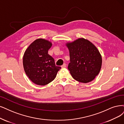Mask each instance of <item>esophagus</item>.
Returning a JSON list of instances; mask_svg holds the SVG:
<instances>
[{"label":"esophagus","instance_id":"1","mask_svg":"<svg viewBox=\"0 0 124 124\" xmlns=\"http://www.w3.org/2000/svg\"><path fill=\"white\" fill-rule=\"evenodd\" d=\"M66 64L65 63H64L61 66V67L62 68H65V67H66Z\"/></svg>","mask_w":124,"mask_h":124}]
</instances>
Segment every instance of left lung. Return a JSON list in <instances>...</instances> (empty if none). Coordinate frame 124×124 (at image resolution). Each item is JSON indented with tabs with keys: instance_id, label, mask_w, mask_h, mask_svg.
<instances>
[{
	"instance_id": "left-lung-1",
	"label": "left lung",
	"mask_w": 124,
	"mask_h": 124,
	"mask_svg": "<svg viewBox=\"0 0 124 124\" xmlns=\"http://www.w3.org/2000/svg\"><path fill=\"white\" fill-rule=\"evenodd\" d=\"M66 45L70 51L68 69L73 78L81 83H88L98 76L102 66L101 55L88 40L79 38Z\"/></svg>"
}]
</instances>
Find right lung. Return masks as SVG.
Here are the masks:
<instances>
[{"label": "right lung", "instance_id": "add662e5", "mask_svg": "<svg viewBox=\"0 0 124 124\" xmlns=\"http://www.w3.org/2000/svg\"><path fill=\"white\" fill-rule=\"evenodd\" d=\"M52 43L44 39H38L26 49L23 58L24 70L34 83L45 85L53 81L61 67L55 64L54 59L48 54Z\"/></svg>", "mask_w": 124, "mask_h": 124}]
</instances>
